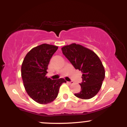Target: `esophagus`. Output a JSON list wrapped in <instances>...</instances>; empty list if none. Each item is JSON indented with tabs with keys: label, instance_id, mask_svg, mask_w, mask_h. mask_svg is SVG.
Returning a JSON list of instances; mask_svg holds the SVG:
<instances>
[{
	"label": "esophagus",
	"instance_id": "34e87169",
	"mask_svg": "<svg viewBox=\"0 0 127 127\" xmlns=\"http://www.w3.org/2000/svg\"><path fill=\"white\" fill-rule=\"evenodd\" d=\"M67 83H68V84H70V85H71V84H74V82H73V81H71V82H67Z\"/></svg>",
	"mask_w": 127,
	"mask_h": 127
}]
</instances>
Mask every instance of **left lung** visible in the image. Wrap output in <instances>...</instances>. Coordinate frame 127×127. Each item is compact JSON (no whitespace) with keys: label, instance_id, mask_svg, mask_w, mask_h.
I'll list each match as a JSON object with an SVG mask.
<instances>
[{"label":"left lung","instance_id":"1","mask_svg":"<svg viewBox=\"0 0 127 127\" xmlns=\"http://www.w3.org/2000/svg\"><path fill=\"white\" fill-rule=\"evenodd\" d=\"M62 50L74 67L82 73L81 90L75 95L85 100L93 98L100 91L105 77L104 66L98 55L91 49L76 43L64 46Z\"/></svg>","mask_w":127,"mask_h":127}]
</instances>
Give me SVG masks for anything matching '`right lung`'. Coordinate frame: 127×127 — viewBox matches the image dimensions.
<instances>
[{"label":"right lung","instance_id":"right-lung-1","mask_svg":"<svg viewBox=\"0 0 127 127\" xmlns=\"http://www.w3.org/2000/svg\"><path fill=\"white\" fill-rule=\"evenodd\" d=\"M58 46L46 44L32 48L26 55L21 65V76L28 95L39 104L53 101L57 97L64 79L52 80L47 78L49 61Z\"/></svg>","mask_w":127,"mask_h":127}]
</instances>
